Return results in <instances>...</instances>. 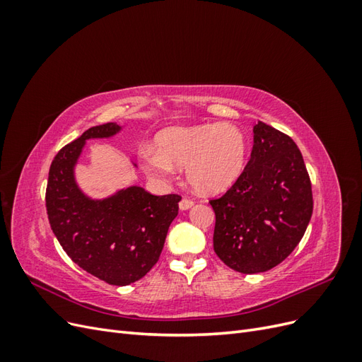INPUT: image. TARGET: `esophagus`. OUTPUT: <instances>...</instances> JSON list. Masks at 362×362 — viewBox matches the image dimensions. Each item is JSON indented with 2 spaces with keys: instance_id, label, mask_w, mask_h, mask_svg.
<instances>
[{
  "instance_id": "34e87169",
  "label": "esophagus",
  "mask_w": 362,
  "mask_h": 362,
  "mask_svg": "<svg viewBox=\"0 0 362 362\" xmlns=\"http://www.w3.org/2000/svg\"><path fill=\"white\" fill-rule=\"evenodd\" d=\"M194 205V202L192 199H187V198H182L180 201V210H189V208H192Z\"/></svg>"
}]
</instances>
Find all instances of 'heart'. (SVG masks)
Instances as JSON below:
<instances>
[{"label":"heart","mask_w":362,"mask_h":362,"mask_svg":"<svg viewBox=\"0 0 362 362\" xmlns=\"http://www.w3.org/2000/svg\"><path fill=\"white\" fill-rule=\"evenodd\" d=\"M157 149L140 152L141 164L149 177L158 182L173 178L175 169L185 168L194 190L201 193L223 192L242 173L247 141L234 125L204 124L164 129L157 136Z\"/></svg>","instance_id":"1"}]
</instances>
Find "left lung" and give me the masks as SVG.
<instances>
[{
  "label": "left lung",
  "instance_id": "obj_1",
  "mask_svg": "<svg viewBox=\"0 0 362 362\" xmlns=\"http://www.w3.org/2000/svg\"><path fill=\"white\" fill-rule=\"evenodd\" d=\"M210 204L214 252L228 267L252 275L281 264L299 245L313 214L311 181L298 145L258 122L245 170Z\"/></svg>",
  "mask_w": 362,
  "mask_h": 362
}]
</instances>
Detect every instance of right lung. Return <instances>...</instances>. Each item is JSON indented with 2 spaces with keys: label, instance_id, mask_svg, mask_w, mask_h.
I'll return each instance as SVG.
<instances>
[{
  "label": "right lung",
  "instance_id": "1",
  "mask_svg": "<svg viewBox=\"0 0 362 362\" xmlns=\"http://www.w3.org/2000/svg\"><path fill=\"white\" fill-rule=\"evenodd\" d=\"M119 129L113 122L92 127L63 146L51 163L45 202L52 233L75 264L110 286H128L158 261L181 196H156L133 185L93 201L76 187L74 166L86 140Z\"/></svg>",
  "mask_w": 362,
  "mask_h": 362
}]
</instances>
